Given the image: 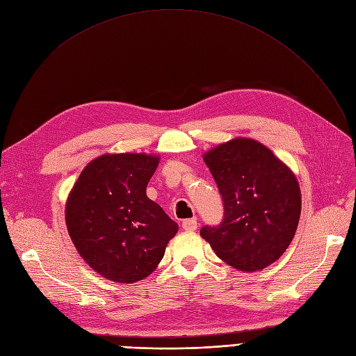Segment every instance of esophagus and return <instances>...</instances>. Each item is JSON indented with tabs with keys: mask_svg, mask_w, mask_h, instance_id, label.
<instances>
[{
	"mask_svg": "<svg viewBox=\"0 0 356 356\" xmlns=\"http://www.w3.org/2000/svg\"><path fill=\"white\" fill-rule=\"evenodd\" d=\"M197 220L195 218H187V220H184L182 222V229L184 230H187V232H194V230H197Z\"/></svg>",
	"mask_w": 356,
	"mask_h": 356,
	"instance_id": "34e87169",
	"label": "esophagus"
}]
</instances>
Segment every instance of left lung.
Here are the masks:
<instances>
[{"label": "left lung", "mask_w": 356, "mask_h": 356, "mask_svg": "<svg viewBox=\"0 0 356 356\" xmlns=\"http://www.w3.org/2000/svg\"><path fill=\"white\" fill-rule=\"evenodd\" d=\"M223 201V218L200 230L216 255L241 270L275 262L290 246L301 213L294 174L268 147L234 139L204 155Z\"/></svg>", "instance_id": "obj_1"}]
</instances>
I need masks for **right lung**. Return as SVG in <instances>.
Returning <instances> with one entry per match:
<instances>
[{"label":"right lung","instance_id":"add662e5","mask_svg":"<svg viewBox=\"0 0 356 356\" xmlns=\"http://www.w3.org/2000/svg\"><path fill=\"white\" fill-rule=\"evenodd\" d=\"M159 159L142 154L99 156L81 172L66 204V226L86 262L115 282L154 273L178 225L146 195Z\"/></svg>","mask_w":356,"mask_h":356}]
</instances>
